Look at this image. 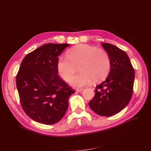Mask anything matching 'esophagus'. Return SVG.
<instances>
[{
	"label": "esophagus",
	"mask_w": 151,
	"mask_h": 151,
	"mask_svg": "<svg viewBox=\"0 0 151 151\" xmlns=\"http://www.w3.org/2000/svg\"><path fill=\"white\" fill-rule=\"evenodd\" d=\"M82 90H83L82 88H76V91H78V92H81V91H82Z\"/></svg>",
	"instance_id": "obj_1"
}]
</instances>
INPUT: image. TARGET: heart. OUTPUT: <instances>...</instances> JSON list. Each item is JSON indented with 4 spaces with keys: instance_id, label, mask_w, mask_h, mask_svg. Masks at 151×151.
<instances>
[{
    "instance_id": "heart-1",
    "label": "heart",
    "mask_w": 151,
    "mask_h": 151,
    "mask_svg": "<svg viewBox=\"0 0 151 151\" xmlns=\"http://www.w3.org/2000/svg\"><path fill=\"white\" fill-rule=\"evenodd\" d=\"M81 71L72 76L77 67ZM57 68L60 75L75 87H82L89 84L93 80L95 82L104 80L111 69L110 56L105 50L97 49L87 44H81L67 50V57L58 60Z\"/></svg>"
}]
</instances>
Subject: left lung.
<instances>
[{"label":"left lung","mask_w":151,"mask_h":151,"mask_svg":"<svg viewBox=\"0 0 151 151\" xmlns=\"http://www.w3.org/2000/svg\"><path fill=\"white\" fill-rule=\"evenodd\" d=\"M102 46L111 60L108 77L95 88V95L89 102L91 110L101 116H111L127 106L132 97L134 69L124 50L114 45L103 43Z\"/></svg>","instance_id":"1"}]
</instances>
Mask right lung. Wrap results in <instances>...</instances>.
<instances>
[{"instance_id": "right-lung-1", "label": "right lung", "mask_w": 151, "mask_h": 151, "mask_svg": "<svg viewBox=\"0 0 151 151\" xmlns=\"http://www.w3.org/2000/svg\"><path fill=\"white\" fill-rule=\"evenodd\" d=\"M69 45H43L28 53L19 67L16 86L22 108L40 123L52 124L62 119L75 92L58 75L59 56Z\"/></svg>"}]
</instances>
